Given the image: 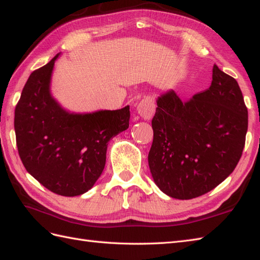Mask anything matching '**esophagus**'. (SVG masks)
<instances>
[{"label": "esophagus", "mask_w": 260, "mask_h": 260, "mask_svg": "<svg viewBox=\"0 0 260 260\" xmlns=\"http://www.w3.org/2000/svg\"><path fill=\"white\" fill-rule=\"evenodd\" d=\"M137 112L142 116L143 118L150 119L153 117L155 113V103H154L152 97H144L137 105Z\"/></svg>", "instance_id": "esophagus-1"}]
</instances>
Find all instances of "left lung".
<instances>
[{"label": "left lung", "mask_w": 260, "mask_h": 260, "mask_svg": "<svg viewBox=\"0 0 260 260\" xmlns=\"http://www.w3.org/2000/svg\"><path fill=\"white\" fill-rule=\"evenodd\" d=\"M148 165L155 184L171 198L189 200L213 190L238 164L248 110L238 82L213 66L207 90L181 99L157 98Z\"/></svg>", "instance_id": "1"}]
</instances>
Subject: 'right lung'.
<instances>
[{
    "instance_id": "obj_1",
    "label": "right lung",
    "mask_w": 260,
    "mask_h": 260,
    "mask_svg": "<svg viewBox=\"0 0 260 260\" xmlns=\"http://www.w3.org/2000/svg\"><path fill=\"white\" fill-rule=\"evenodd\" d=\"M33 71L15 107L14 129L25 170L53 193L76 197L90 190L106 163L108 142L128 128L129 106L75 114L51 96L54 61Z\"/></svg>"
}]
</instances>
